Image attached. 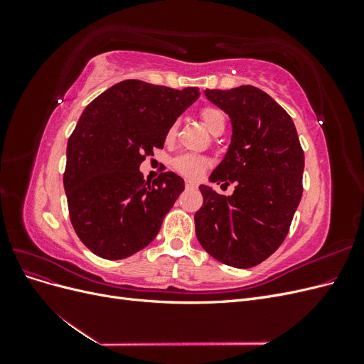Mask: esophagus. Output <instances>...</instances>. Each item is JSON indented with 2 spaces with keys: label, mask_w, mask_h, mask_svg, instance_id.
Listing matches in <instances>:
<instances>
[{
  "label": "esophagus",
  "mask_w": 364,
  "mask_h": 364,
  "mask_svg": "<svg viewBox=\"0 0 364 364\" xmlns=\"http://www.w3.org/2000/svg\"><path fill=\"white\" fill-rule=\"evenodd\" d=\"M185 186H186V188H188V190H191V188H196V186H197V183H196L194 181H190V179H186V181H185Z\"/></svg>",
  "instance_id": "1"
}]
</instances>
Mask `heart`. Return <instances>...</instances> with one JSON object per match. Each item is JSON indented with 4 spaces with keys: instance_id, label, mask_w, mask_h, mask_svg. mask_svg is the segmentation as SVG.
<instances>
[{
    "instance_id": "heart-1",
    "label": "heart",
    "mask_w": 364,
    "mask_h": 364,
    "mask_svg": "<svg viewBox=\"0 0 364 364\" xmlns=\"http://www.w3.org/2000/svg\"><path fill=\"white\" fill-rule=\"evenodd\" d=\"M200 119L205 124V127L211 132L213 135L218 134V132H223L226 126V114L220 107L215 106H205L200 111ZM176 130H178V123H174L167 130V139H171L176 135ZM209 161L205 156L199 155H181L173 161V168L181 173L186 178H199L203 173V170L208 167Z\"/></svg>"
}]
</instances>
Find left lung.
Returning a JSON list of instances; mask_svg holds the SVG:
<instances>
[{"label": "left lung", "mask_w": 364, "mask_h": 364, "mask_svg": "<svg viewBox=\"0 0 364 364\" xmlns=\"http://www.w3.org/2000/svg\"><path fill=\"white\" fill-rule=\"evenodd\" d=\"M205 95L232 123L229 150L209 181L235 183V190L222 196L199 186L203 205L194 215L196 235L217 261L249 269L289 234L304 190V150L291 117L258 87L206 90Z\"/></svg>", "instance_id": "left-lung-1"}]
</instances>
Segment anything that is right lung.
<instances>
[{"mask_svg":"<svg viewBox=\"0 0 364 364\" xmlns=\"http://www.w3.org/2000/svg\"><path fill=\"white\" fill-rule=\"evenodd\" d=\"M199 95L124 80L86 106L68 139L63 186L75 234L97 257L127 258L158 235L183 179L165 171L150 183L139 165Z\"/></svg>","mask_w":364,"mask_h":364,"instance_id":"add662e5","label":"right lung"}]
</instances>
